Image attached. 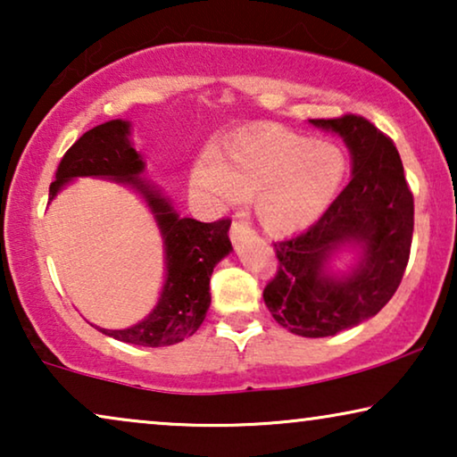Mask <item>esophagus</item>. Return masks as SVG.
<instances>
[{
    "label": "esophagus",
    "mask_w": 457,
    "mask_h": 457,
    "mask_svg": "<svg viewBox=\"0 0 457 457\" xmlns=\"http://www.w3.org/2000/svg\"><path fill=\"white\" fill-rule=\"evenodd\" d=\"M245 235H253L252 224L245 220H233V224H230V239L237 243V241H241V237H245Z\"/></svg>",
    "instance_id": "34e87169"
}]
</instances>
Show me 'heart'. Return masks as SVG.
<instances>
[{"label":"heart","mask_w":457,"mask_h":457,"mask_svg":"<svg viewBox=\"0 0 457 457\" xmlns=\"http://www.w3.org/2000/svg\"><path fill=\"white\" fill-rule=\"evenodd\" d=\"M345 177V155L335 143L312 141L283 129L237 135L220 154L205 147L191 166V187L216 208L255 193V214L266 228L291 233L322 216Z\"/></svg>","instance_id":"obj_1"}]
</instances>
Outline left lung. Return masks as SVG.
<instances>
[{"mask_svg":"<svg viewBox=\"0 0 457 457\" xmlns=\"http://www.w3.org/2000/svg\"><path fill=\"white\" fill-rule=\"evenodd\" d=\"M352 152V180L308 230L274 243L277 274L264 287L274 320L302 337H330L377 316L402 283L414 233V195L389 137L364 116L316 118ZM362 249L343 278L328 272L337 248Z\"/></svg>","mask_w":457,"mask_h":457,"instance_id":"8db88e82","label":"left lung"}]
</instances>
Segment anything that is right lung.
I'll use <instances>...</instances> for the list:
<instances>
[{
    "mask_svg": "<svg viewBox=\"0 0 457 457\" xmlns=\"http://www.w3.org/2000/svg\"><path fill=\"white\" fill-rule=\"evenodd\" d=\"M130 124L110 120L87 130L62 158L55 180L49 185V199L55 197L68 180L77 177L114 179L135 187L152 208L160 233L164 237L166 280L160 302L145 320L124 330H105L122 343L143 347H164L187 339L202 327L210 308V277L214 266L233 245L228 239V218L199 222L180 218L170 204L154 191L143 172V158L129 141Z\"/></svg>",
    "mask_w": 457,
    "mask_h": 457,
    "instance_id": "1",
    "label": "right lung"
}]
</instances>
